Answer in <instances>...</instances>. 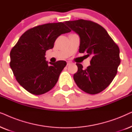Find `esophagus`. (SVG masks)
Returning a JSON list of instances; mask_svg holds the SVG:
<instances>
[{
    "mask_svg": "<svg viewBox=\"0 0 132 132\" xmlns=\"http://www.w3.org/2000/svg\"><path fill=\"white\" fill-rule=\"evenodd\" d=\"M70 64H71V62H67V65H69Z\"/></svg>",
    "mask_w": 132,
    "mask_h": 132,
    "instance_id": "obj_1",
    "label": "esophagus"
}]
</instances>
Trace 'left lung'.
<instances>
[{"instance_id": "8db88e82", "label": "left lung", "mask_w": 132, "mask_h": 132, "mask_svg": "<svg viewBox=\"0 0 132 132\" xmlns=\"http://www.w3.org/2000/svg\"><path fill=\"white\" fill-rule=\"evenodd\" d=\"M65 23L80 37L79 53L91 56V65L83 69L77 63L78 70L73 78L77 86L89 94H96L112 82L120 64V48L105 29L90 20L79 19Z\"/></svg>"}]
</instances>
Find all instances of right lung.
<instances>
[{"instance_id":"1","label":"right lung","mask_w":132,"mask_h":132,"mask_svg":"<svg viewBox=\"0 0 132 132\" xmlns=\"http://www.w3.org/2000/svg\"><path fill=\"white\" fill-rule=\"evenodd\" d=\"M71 32L64 23L39 25L27 30L11 50L10 65L19 84L29 93L41 95L49 91L66 66L65 61L50 62L45 55L57 38Z\"/></svg>"}]
</instances>
